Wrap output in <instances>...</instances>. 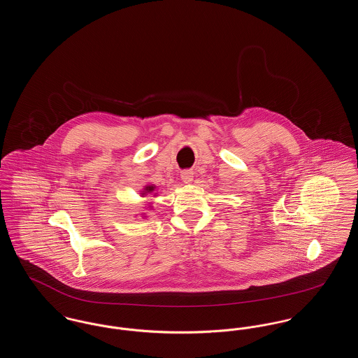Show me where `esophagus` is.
I'll return each mask as SVG.
<instances>
[{"label": "esophagus", "mask_w": 358, "mask_h": 358, "mask_svg": "<svg viewBox=\"0 0 358 358\" xmlns=\"http://www.w3.org/2000/svg\"><path fill=\"white\" fill-rule=\"evenodd\" d=\"M181 178H182V181H184V182H187V184H189V182H192V181H193V171H181Z\"/></svg>", "instance_id": "1"}]
</instances>
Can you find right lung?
Segmentation results:
<instances>
[{"mask_svg": "<svg viewBox=\"0 0 358 358\" xmlns=\"http://www.w3.org/2000/svg\"><path fill=\"white\" fill-rule=\"evenodd\" d=\"M146 190H148V192H152L153 187H146Z\"/></svg>", "mask_w": 358, "mask_h": 358, "instance_id": "1", "label": "right lung"}]
</instances>
